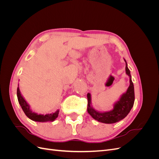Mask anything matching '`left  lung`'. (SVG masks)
<instances>
[{
  "mask_svg": "<svg viewBox=\"0 0 159 159\" xmlns=\"http://www.w3.org/2000/svg\"><path fill=\"white\" fill-rule=\"evenodd\" d=\"M125 72L126 74L129 77V86L126 92L123 93L113 105V109L108 111H99L95 109L91 104V94L88 93V113L96 121L101 123L111 124L117 123L123 119L130 112L132 109L134 102V85L131 80V75L130 70L127 67V64L125 59Z\"/></svg>",
  "mask_w": 159,
  "mask_h": 159,
  "instance_id": "8db88e82",
  "label": "left lung"
}]
</instances>
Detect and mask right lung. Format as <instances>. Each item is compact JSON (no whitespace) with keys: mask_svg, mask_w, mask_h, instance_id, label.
Segmentation results:
<instances>
[{"mask_svg":"<svg viewBox=\"0 0 159 159\" xmlns=\"http://www.w3.org/2000/svg\"><path fill=\"white\" fill-rule=\"evenodd\" d=\"M19 85H18L17 88V98L19 104L20 105V106L23 110V111L25 112L26 116L30 119L34 121L37 122H48V121H54V120L58 117V114L60 110L57 109L56 111L54 113H48L46 115L44 114H38L36 112L32 111V110L30 108V105L28 103V102L25 100V98L23 97V95L21 94V92L19 89Z\"/></svg>","mask_w":159,"mask_h":159,"instance_id":"right-lung-1","label":"right lung"}]
</instances>
